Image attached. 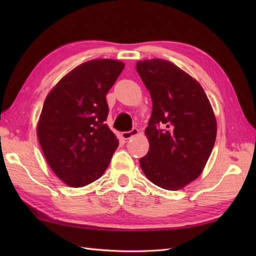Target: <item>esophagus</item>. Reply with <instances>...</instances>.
Instances as JSON below:
<instances>
[{
  "label": "esophagus",
  "instance_id": "34e87169",
  "mask_svg": "<svg viewBox=\"0 0 256 256\" xmlns=\"http://www.w3.org/2000/svg\"><path fill=\"white\" fill-rule=\"evenodd\" d=\"M138 134V130L136 128H134L131 130V131H128V132H122L121 136L124 140H130V138H132L134 136H136Z\"/></svg>",
  "mask_w": 256,
  "mask_h": 256
}]
</instances>
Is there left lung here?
I'll list each match as a JSON object with an SVG mask.
<instances>
[{
  "label": "left lung",
  "instance_id": "obj_1",
  "mask_svg": "<svg viewBox=\"0 0 256 256\" xmlns=\"http://www.w3.org/2000/svg\"><path fill=\"white\" fill-rule=\"evenodd\" d=\"M136 72L153 101L145 130L150 150L140 168L156 186L179 190L201 175L209 160L216 138L214 112L202 86L175 64L146 59L136 62Z\"/></svg>",
  "mask_w": 256,
  "mask_h": 256
}]
</instances>
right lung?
<instances>
[{
  "label": "right lung",
  "instance_id": "obj_1",
  "mask_svg": "<svg viewBox=\"0 0 256 256\" xmlns=\"http://www.w3.org/2000/svg\"><path fill=\"white\" fill-rule=\"evenodd\" d=\"M125 64L92 59L79 64L47 94L37 138L52 170L69 187L99 179L118 146L108 124L106 96Z\"/></svg>",
  "mask_w": 256,
  "mask_h": 256
}]
</instances>
